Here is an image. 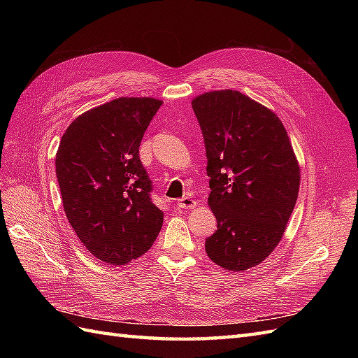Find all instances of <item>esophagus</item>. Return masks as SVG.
Returning <instances> with one entry per match:
<instances>
[{"label":"esophagus","mask_w":358,"mask_h":358,"mask_svg":"<svg viewBox=\"0 0 358 358\" xmlns=\"http://www.w3.org/2000/svg\"><path fill=\"white\" fill-rule=\"evenodd\" d=\"M178 206L180 209H194L197 206V201L192 200L191 197H182L178 200Z\"/></svg>","instance_id":"1"}]
</instances>
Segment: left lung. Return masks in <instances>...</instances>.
Here are the masks:
<instances>
[{"mask_svg":"<svg viewBox=\"0 0 358 358\" xmlns=\"http://www.w3.org/2000/svg\"><path fill=\"white\" fill-rule=\"evenodd\" d=\"M191 104L208 157V203L218 222L206 254L242 272L264 262L282 239L299 196V162L280 119L248 95L212 91Z\"/></svg>","mask_w":358,"mask_h":358,"instance_id":"1","label":"left lung"}]
</instances>
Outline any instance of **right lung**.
<instances>
[{
    "label": "right lung",
    "mask_w": 358,
    "mask_h": 358,
    "mask_svg": "<svg viewBox=\"0 0 358 358\" xmlns=\"http://www.w3.org/2000/svg\"><path fill=\"white\" fill-rule=\"evenodd\" d=\"M161 100L121 96L82 113L55 158L64 212L83 246L104 263L128 264L155 242L164 213L138 146Z\"/></svg>",
    "instance_id": "1"
}]
</instances>
